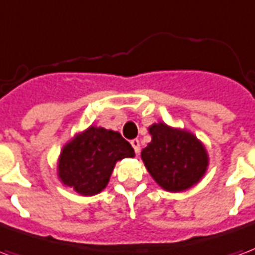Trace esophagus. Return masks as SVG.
Segmentation results:
<instances>
[{
	"label": "esophagus",
	"instance_id": "1",
	"mask_svg": "<svg viewBox=\"0 0 255 255\" xmlns=\"http://www.w3.org/2000/svg\"><path fill=\"white\" fill-rule=\"evenodd\" d=\"M130 143H131V146H133V149H134V152L138 154L139 153V141L138 139H131V141H130Z\"/></svg>",
	"mask_w": 255,
	"mask_h": 255
}]
</instances>
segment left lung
<instances>
[{"label": "left lung", "instance_id": "left-lung-1", "mask_svg": "<svg viewBox=\"0 0 255 255\" xmlns=\"http://www.w3.org/2000/svg\"><path fill=\"white\" fill-rule=\"evenodd\" d=\"M152 141L142 149L141 158L161 188L183 192L203 179L208 168V153L200 139L185 129L164 122L149 126Z\"/></svg>", "mask_w": 255, "mask_h": 255}]
</instances>
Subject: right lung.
Segmentation results:
<instances>
[{
  "label": "right lung",
  "instance_id": "add662e5",
  "mask_svg": "<svg viewBox=\"0 0 255 255\" xmlns=\"http://www.w3.org/2000/svg\"><path fill=\"white\" fill-rule=\"evenodd\" d=\"M126 157H134V149L118 131L90 126L64 145L57 176L79 195L93 196L106 188L116 162Z\"/></svg>",
  "mask_w": 255,
  "mask_h": 255
}]
</instances>
